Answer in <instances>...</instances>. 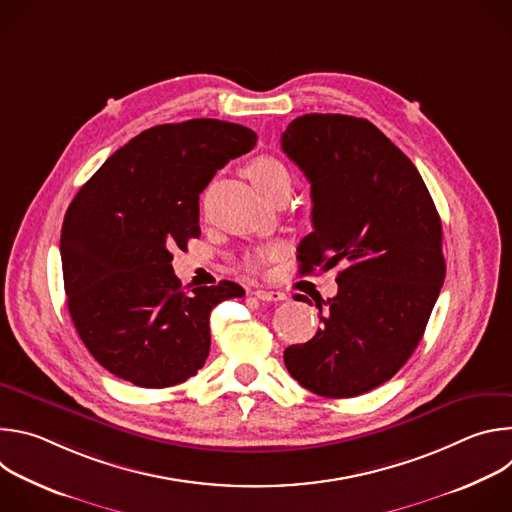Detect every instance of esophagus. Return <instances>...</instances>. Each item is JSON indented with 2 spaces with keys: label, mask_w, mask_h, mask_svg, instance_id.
I'll return each mask as SVG.
<instances>
[{
  "label": "esophagus",
  "mask_w": 512,
  "mask_h": 512,
  "mask_svg": "<svg viewBox=\"0 0 512 512\" xmlns=\"http://www.w3.org/2000/svg\"><path fill=\"white\" fill-rule=\"evenodd\" d=\"M253 296L257 300H263V302H281V300H285V294H281V291H273V289H255Z\"/></svg>",
  "instance_id": "1"
}]
</instances>
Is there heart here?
I'll use <instances>...</instances> for the list:
<instances>
[{"mask_svg":"<svg viewBox=\"0 0 512 512\" xmlns=\"http://www.w3.org/2000/svg\"><path fill=\"white\" fill-rule=\"evenodd\" d=\"M249 180L253 182V186L267 198L271 194H275L277 190H289L291 186V174L289 168L273 158V156H259L255 160H251L245 168ZM259 259L253 257L251 263H257Z\"/></svg>","mask_w":512,"mask_h":512,"instance_id":"1","label":"heart"}]
</instances>
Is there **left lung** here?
<instances>
[{
  "instance_id": "1",
  "label": "left lung",
  "mask_w": 512,
  "mask_h": 512,
  "mask_svg": "<svg viewBox=\"0 0 512 512\" xmlns=\"http://www.w3.org/2000/svg\"><path fill=\"white\" fill-rule=\"evenodd\" d=\"M281 150L312 184L300 273L342 267L338 294L316 300L324 326L283 362L316 395L356 397L389 381L425 332L446 277L440 214L413 162L367 119L302 115Z\"/></svg>"
}]
</instances>
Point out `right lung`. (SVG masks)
I'll use <instances>...</instances> for the list:
<instances>
[{
  "label": "right lung",
  "mask_w": 512,
  "mask_h": 512,
  "mask_svg": "<svg viewBox=\"0 0 512 512\" xmlns=\"http://www.w3.org/2000/svg\"><path fill=\"white\" fill-rule=\"evenodd\" d=\"M255 141L253 129L218 119L156 125L129 139L70 202L60 235L66 304L111 375L164 389L202 369L210 310L245 289L221 281L184 291L172 251L200 237V192Z\"/></svg>",
  "instance_id": "right-lung-1"
}]
</instances>
